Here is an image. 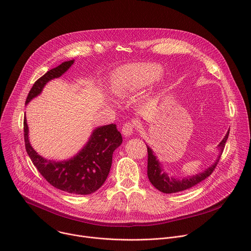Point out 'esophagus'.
<instances>
[{"instance_id": "1", "label": "esophagus", "mask_w": 251, "mask_h": 251, "mask_svg": "<svg viewBox=\"0 0 251 251\" xmlns=\"http://www.w3.org/2000/svg\"><path fill=\"white\" fill-rule=\"evenodd\" d=\"M134 129H135V125L132 122H126L123 127H122V134L125 137L131 136L134 133Z\"/></svg>"}]
</instances>
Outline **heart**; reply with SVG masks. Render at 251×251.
<instances>
[{"label": "heart", "instance_id": "heart-1", "mask_svg": "<svg viewBox=\"0 0 251 251\" xmlns=\"http://www.w3.org/2000/svg\"><path fill=\"white\" fill-rule=\"evenodd\" d=\"M163 68L156 63H130L115 70L110 89L118 97L136 93L161 77Z\"/></svg>", "mask_w": 251, "mask_h": 251}]
</instances>
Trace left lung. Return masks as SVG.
I'll return each instance as SVG.
<instances>
[{
	"instance_id": "obj_1",
	"label": "left lung",
	"mask_w": 251,
	"mask_h": 251,
	"mask_svg": "<svg viewBox=\"0 0 251 251\" xmlns=\"http://www.w3.org/2000/svg\"><path fill=\"white\" fill-rule=\"evenodd\" d=\"M228 134H229V131H227L226 135L225 136V138L222 140L220 145L218 146L219 150H220V154H219V157L216 160V162H214L209 168H207L202 173L197 174L196 176L184 177V178H182V180H177V178L173 177V176L170 177L168 176V174L165 172V170L162 168V164L159 162V160H157V157L155 156V153L153 152V150L147 145V149H148V171H147V174H148V177H149L151 184L157 190H159L160 192L165 193V194H173V193L182 192V191L191 189L192 187L198 185L199 183L203 181L204 178H206L209 175H211L214 168L217 167L218 162L220 161L221 155L226 146V142L228 138Z\"/></svg>"
}]
</instances>
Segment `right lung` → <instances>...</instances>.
<instances>
[{"mask_svg":"<svg viewBox=\"0 0 251 251\" xmlns=\"http://www.w3.org/2000/svg\"><path fill=\"white\" fill-rule=\"evenodd\" d=\"M74 62L75 59L64 61L35 81L25 104L40 95L49 81L66 73ZM24 132L25 150L35 168L51 186L74 195H90L104 184L110 172L113 152L122 144V136L115 124L100 126L92 131L85 146L75 157L55 162L43 158L31 147L25 117Z\"/></svg>","mask_w":251,"mask_h":251,"instance_id":"add662e5","label":"right lung"}]
</instances>
